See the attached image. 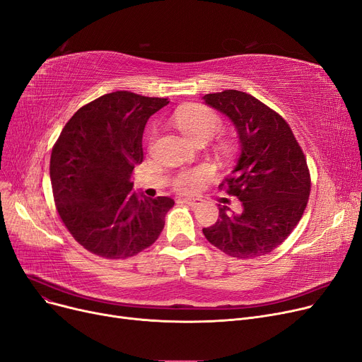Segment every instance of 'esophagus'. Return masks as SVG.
Instances as JSON below:
<instances>
[{"mask_svg": "<svg viewBox=\"0 0 362 362\" xmlns=\"http://www.w3.org/2000/svg\"><path fill=\"white\" fill-rule=\"evenodd\" d=\"M183 202H185V204H187V206H191V207H198L199 204H201V199H195V198H185V199H183Z\"/></svg>", "mask_w": 362, "mask_h": 362, "instance_id": "obj_1", "label": "esophagus"}]
</instances>
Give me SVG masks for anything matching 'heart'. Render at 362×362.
Wrapping results in <instances>:
<instances>
[{
  "label": "heart",
  "mask_w": 362,
  "mask_h": 362,
  "mask_svg": "<svg viewBox=\"0 0 362 362\" xmlns=\"http://www.w3.org/2000/svg\"><path fill=\"white\" fill-rule=\"evenodd\" d=\"M175 124L185 137L194 142L197 139H210L220 129V119L216 114L204 107H182L175 114ZM206 176V171L197 170L183 173L176 180V187L182 192H194Z\"/></svg>",
  "instance_id": "heart-1"
}]
</instances>
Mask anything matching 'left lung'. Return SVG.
I'll return each mask as SVG.
<instances>
[{
  "label": "left lung",
  "instance_id": "obj_1",
  "mask_svg": "<svg viewBox=\"0 0 362 362\" xmlns=\"http://www.w3.org/2000/svg\"><path fill=\"white\" fill-rule=\"evenodd\" d=\"M202 100L237 130L240 155L220 187L241 202L240 211L218 204L217 222L202 233L232 257L268 255L284 243L306 209L310 177L305 155L284 118L251 94L225 90Z\"/></svg>",
  "mask_w": 362,
  "mask_h": 362
}]
</instances>
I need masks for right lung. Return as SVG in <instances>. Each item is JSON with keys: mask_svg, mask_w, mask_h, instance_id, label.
Returning a JSON list of instances; mask_svg holds the SVG:
<instances>
[{"mask_svg": "<svg viewBox=\"0 0 362 362\" xmlns=\"http://www.w3.org/2000/svg\"><path fill=\"white\" fill-rule=\"evenodd\" d=\"M168 99L114 91L74 114L50 158V180L60 218L72 237L106 259L132 257L152 245L175 206L136 192L132 173L144 161L148 119Z\"/></svg>", "mask_w": 362, "mask_h": 362, "instance_id": "1", "label": "right lung"}]
</instances>
